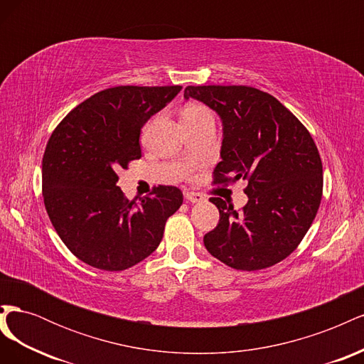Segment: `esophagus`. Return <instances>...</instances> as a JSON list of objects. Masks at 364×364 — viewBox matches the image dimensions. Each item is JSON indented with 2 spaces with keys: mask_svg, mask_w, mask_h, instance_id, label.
Returning <instances> with one entry per match:
<instances>
[{
  "mask_svg": "<svg viewBox=\"0 0 364 364\" xmlns=\"http://www.w3.org/2000/svg\"><path fill=\"white\" fill-rule=\"evenodd\" d=\"M185 199L191 202V203H200L205 200V197L200 193H194V191H186L185 193Z\"/></svg>",
  "mask_w": 364,
  "mask_h": 364,
  "instance_id": "esophagus-1",
  "label": "esophagus"
}]
</instances>
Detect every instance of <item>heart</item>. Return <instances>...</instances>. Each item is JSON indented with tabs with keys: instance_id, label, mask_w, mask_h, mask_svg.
<instances>
[{
	"instance_id": "1",
	"label": "heart",
	"mask_w": 364,
	"mask_h": 364,
	"mask_svg": "<svg viewBox=\"0 0 364 364\" xmlns=\"http://www.w3.org/2000/svg\"><path fill=\"white\" fill-rule=\"evenodd\" d=\"M203 117H211V114L208 112V109H205L203 106H199V105H190L182 111V119L194 121V119H200Z\"/></svg>"
}]
</instances>
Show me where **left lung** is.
<instances>
[{
	"instance_id": "8db88e82",
	"label": "left lung",
	"mask_w": 364,
	"mask_h": 364,
	"mask_svg": "<svg viewBox=\"0 0 364 364\" xmlns=\"http://www.w3.org/2000/svg\"><path fill=\"white\" fill-rule=\"evenodd\" d=\"M183 98L202 102L222 119L215 182L247 181L241 211L220 197L209 199L220 220L203 237L206 250L249 272L287 258L322 199V161L310 132L277 98L250 86H186Z\"/></svg>"
}]
</instances>
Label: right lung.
<instances>
[{
  "label": "right lung",
  "instance_id": "obj_1",
  "mask_svg": "<svg viewBox=\"0 0 364 364\" xmlns=\"http://www.w3.org/2000/svg\"><path fill=\"white\" fill-rule=\"evenodd\" d=\"M182 86H117L80 103L53 132L42 159V194L51 223L74 255L95 269L126 270L159 246L182 191L161 185L127 200L118 168L141 158L147 121Z\"/></svg>",
  "mask_w": 364,
  "mask_h": 364
}]
</instances>
